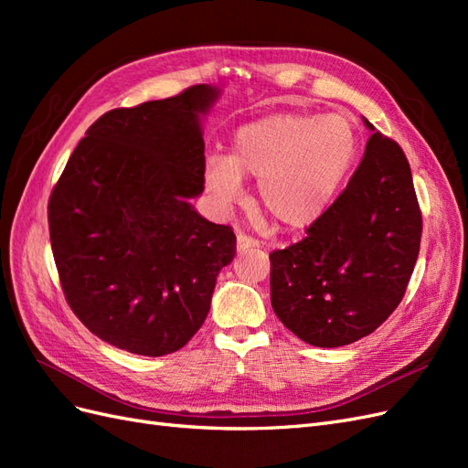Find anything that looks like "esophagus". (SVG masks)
Instances as JSON below:
<instances>
[{"label": "esophagus", "mask_w": 468, "mask_h": 468, "mask_svg": "<svg viewBox=\"0 0 468 468\" xmlns=\"http://www.w3.org/2000/svg\"><path fill=\"white\" fill-rule=\"evenodd\" d=\"M256 248H260V242H258L256 238L246 236V234H238V238H236V250H238V253H244L248 250H256Z\"/></svg>", "instance_id": "1"}]
</instances>
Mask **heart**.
I'll list each match as a JSON object with an SVG mask.
<instances>
[{
    "instance_id": "obj_1",
    "label": "heart",
    "mask_w": 468,
    "mask_h": 468,
    "mask_svg": "<svg viewBox=\"0 0 468 468\" xmlns=\"http://www.w3.org/2000/svg\"><path fill=\"white\" fill-rule=\"evenodd\" d=\"M357 155V133L346 117L271 112L239 126L229 158L207 162V186L224 205L258 179V201L277 224L304 229L328 207Z\"/></svg>"
}]
</instances>
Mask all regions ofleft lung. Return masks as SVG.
<instances>
[{
	"label": "left lung",
	"mask_w": 468,
	"mask_h": 468,
	"mask_svg": "<svg viewBox=\"0 0 468 468\" xmlns=\"http://www.w3.org/2000/svg\"><path fill=\"white\" fill-rule=\"evenodd\" d=\"M347 187L306 236L269 253L271 306L296 337L339 347L400 304L420 253L421 210L399 143L375 131Z\"/></svg>",
	"instance_id": "1"
}]
</instances>
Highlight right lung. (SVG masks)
Segmentation results:
<instances>
[{
    "mask_svg": "<svg viewBox=\"0 0 468 468\" xmlns=\"http://www.w3.org/2000/svg\"><path fill=\"white\" fill-rule=\"evenodd\" d=\"M217 97L199 83L105 112L50 193V244L69 308L91 334L136 356L186 346L234 260L230 226L189 203L205 189L199 119Z\"/></svg>",
    "mask_w": 468,
    "mask_h": 468,
    "instance_id": "obj_1",
    "label": "right lung"
}]
</instances>
